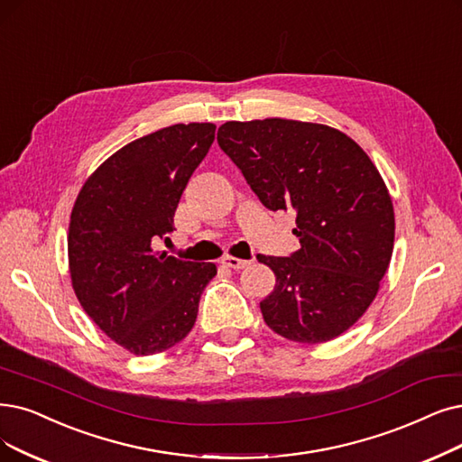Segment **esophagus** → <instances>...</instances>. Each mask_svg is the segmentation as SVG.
Wrapping results in <instances>:
<instances>
[{
  "label": "esophagus",
  "mask_w": 462,
  "mask_h": 462,
  "mask_svg": "<svg viewBox=\"0 0 462 462\" xmlns=\"http://www.w3.org/2000/svg\"><path fill=\"white\" fill-rule=\"evenodd\" d=\"M221 263H224V265H226V267H229V269L238 271V269H245L250 262H246V260H238V257H231V255H227V257H224V260H221Z\"/></svg>",
  "instance_id": "34e87169"
}]
</instances>
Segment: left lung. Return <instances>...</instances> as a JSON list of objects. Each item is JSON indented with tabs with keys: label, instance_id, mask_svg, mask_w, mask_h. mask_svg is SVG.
<instances>
[{
	"label": "left lung",
	"instance_id": "8db88e82",
	"mask_svg": "<svg viewBox=\"0 0 462 462\" xmlns=\"http://www.w3.org/2000/svg\"><path fill=\"white\" fill-rule=\"evenodd\" d=\"M217 143L265 208L295 212L301 248L257 255L276 276L263 320L298 343L341 336L375 300L393 255V200L375 164L336 128L279 117L227 121Z\"/></svg>",
	"mask_w": 462,
	"mask_h": 462
}]
</instances>
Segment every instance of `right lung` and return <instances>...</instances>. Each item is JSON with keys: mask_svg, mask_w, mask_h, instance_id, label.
Instances as JSON below:
<instances>
[{"mask_svg": "<svg viewBox=\"0 0 462 462\" xmlns=\"http://www.w3.org/2000/svg\"><path fill=\"white\" fill-rule=\"evenodd\" d=\"M216 125L164 126L102 162L71 210V284L87 315L128 353L150 356L186 337L214 263L155 254L180 197L214 142Z\"/></svg>", "mask_w": 462, "mask_h": 462, "instance_id": "add662e5", "label": "right lung"}]
</instances>
